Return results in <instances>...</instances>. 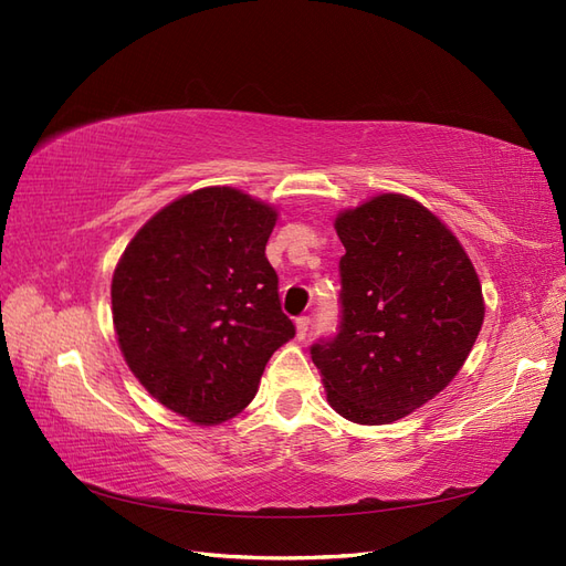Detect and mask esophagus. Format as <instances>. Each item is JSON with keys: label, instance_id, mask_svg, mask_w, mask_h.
<instances>
[{"label": "esophagus", "instance_id": "obj_1", "mask_svg": "<svg viewBox=\"0 0 566 566\" xmlns=\"http://www.w3.org/2000/svg\"><path fill=\"white\" fill-rule=\"evenodd\" d=\"M310 325H312V318L310 316H300L295 321V328H297V339H304L306 335H310Z\"/></svg>", "mask_w": 566, "mask_h": 566}]
</instances>
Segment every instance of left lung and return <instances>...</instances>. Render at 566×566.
Here are the masks:
<instances>
[{
  "instance_id": "left-lung-1",
  "label": "left lung",
  "mask_w": 566,
  "mask_h": 566,
  "mask_svg": "<svg viewBox=\"0 0 566 566\" xmlns=\"http://www.w3.org/2000/svg\"><path fill=\"white\" fill-rule=\"evenodd\" d=\"M342 321L312 347L328 403L358 424L424 406L470 356L484 323L482 283L443 221L401 193L335 217Z\"/></svg>"
}]
</instances>
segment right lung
<instances>
[{
    "label": "right lung",
    "mask_w": 566,
    "mask_h": 566,
    "mask_svg": "<svg viewBox=\"0 0 566 566\" xmlns=\"http://www.w3.org/2000/svg\"><path fill=\"white\" fill-rule=\"evenodd\" d=\"M276 219L238 188H198L153 214L115 266L119 352L153 399L196 424L241 413L295 337L264 254Z\"/></svg>",
    "instance_id": "obj_1"
}]
</instances>
